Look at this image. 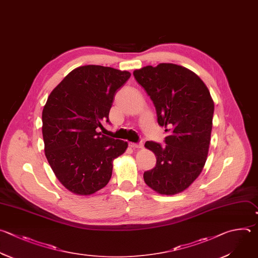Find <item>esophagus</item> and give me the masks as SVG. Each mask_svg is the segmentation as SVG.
<instances>
[{
    "instance_id": "34e87169",
    "label": "esophagus",
    "mask_w": 258,
    "mask_h": 258,
    "mask_svg": "<svg viewBox=\"0 0 258 258\" xmlns=\"http://www.w3.org/2000/svg\"><path fill=\"white\" fill-rule=\"evenodd\" d=\"M131 148H133V149H141V148H143L144 147V144H143V142H140V143H138V144H135V143H130V145H128Z\"/></svg>"
}]
</instances>
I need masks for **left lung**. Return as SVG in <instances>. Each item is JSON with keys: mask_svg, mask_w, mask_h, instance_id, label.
<instances>
[{"mask_svg": "<svg viewBox=\"0 0 258 258\" xmlns=\"http://www.w3.org/2000/svg\"><path fill=\"white\" fill-rule=\"evenodd\" d=\"M134 76L153 101L158 123L169 133L164 147L146 142L157 162L144 180L160 195L182 192L207 161L215 109L210 91L197 74L175 63L147 66L135 70Z\"/></svg>", "mask_w": 258, "mask_h": 258, "instance_id": "left-lung-1", "label": "left lung"}]
</instances>
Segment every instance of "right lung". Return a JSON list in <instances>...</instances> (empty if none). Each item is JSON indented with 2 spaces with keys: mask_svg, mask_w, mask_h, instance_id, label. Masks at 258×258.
<instances>
[{
  "mask_svg": "<svg viewBox=\"0 0 258 258\" xmlns=\"http://www.w3.org/2000/svg\"><path fill=\"white\" fill-rule=\"evenodd\" d=\"M131 73L88 64L69 73L49 94L42 110L45 157L58 181L79 196L103 188L112 175L113 160L127 143L98 132L109 123L117 89Z\"/></svg>",
  "mask_w": 258,
  "mask_h": 258,
  "instance_id": "add662e5",
  "label": "right lung"
}]
</instances>
